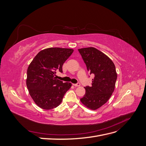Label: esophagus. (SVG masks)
Instances as JSON below:
<instances>
[{"label":"esophagus","instance_id":"esophagus-1","mask_svg":"<svg viewBox=\"0 0 146 146\" xmlns=\"http://www.w3.org/2000/svg\"><path fill=\"white\" fill-rule=\"evenodd\" d=\"M73 85L74 86H76V87H78V86H80V83H77L76 84H73Z\"/></svg>","mask_w":146,"mask_h":146}]
</instances>
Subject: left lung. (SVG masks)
Returning <instances> with one entry per match:
<instances>
[{
    "instance_id": "8db88e82",
    "label": "left lung",
    "mask_w": 146,
    "mask_h": 146,
    "mask_svg": "<svg viewBox=\"0 0 146 146\" xmlns=\"http://www.w3.org/2000/svg\"><path fill=\"white\" fill-rule=\"evenodd\" d=\"M78 50L88 71L94 75L92 86L85 87V94L80 101L87 108L96 110L107 102L114 90L117 79L115 65L108 56L94 47Z\"/></svg>"
}]
</instances>
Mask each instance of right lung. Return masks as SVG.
I'll list each match as a JSON object with an SVG mask.
<instances>
[{"label":"right lung","instance_id":"obj_1","mask_svg":"<svg viewBox=\"0 0 146 146\" xmlns=\"http://www.w3.org/2000/svg\"><path fill=\"white\" fill-rule=\"evenodd\" d=\"M74 50L50 47L39 52L29 66L26 84L29 94L39 107L44 110L56 108L72 84L56 79V70L63 72L62 66Z\"/></svg>","mask_w":146,"mask_h":146}]
</instances>
